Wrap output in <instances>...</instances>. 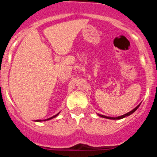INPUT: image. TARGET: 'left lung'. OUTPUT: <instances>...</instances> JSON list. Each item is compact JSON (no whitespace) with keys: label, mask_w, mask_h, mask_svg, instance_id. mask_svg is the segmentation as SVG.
Segmentation results:
<instances>
[{"label":"left lung","mask_w":157,"mask_h":157,"mask_svg":"<svg viewBox=\"0 0 157 157\" xmlns=\"http://www.w3.org/2000/svg\"><path fill=\"white\" fill-rule=\"evenodd\" d=\"M140 105H141V104H140ZM140 105H138V106L136 107L135 109H133L132 111H130V112H129L128 113H127V114H125V115H123V116H119V117H108V116H103V115H100V116H101V117H103V118H106V119H110V120H120V119H123V118L126 117V116H130V115H131V114H132V113H134V112H135V111L137 110V109H138V107L140 106Z\"/></svg>","instance_id":"left-lung-1"}]
</instances>
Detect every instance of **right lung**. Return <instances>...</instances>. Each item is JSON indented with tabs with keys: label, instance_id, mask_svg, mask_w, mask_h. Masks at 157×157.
Returning a JSON list of instances; mask_svg holds the SVG:
<instances>
[{
	"label": "right lung",
	"instance_id": "obj_1",
	"mask_svg": "<svg viewBox=\"0 0 157 157\" xmlns=\"http://www.w3.org/2000/svg\"><path fill=\"white\" fill-rule=\"evenodd\" d=\"M58 114H59V113H58ZM58 114H56V116H52V117H51V118H48V119H47V120H51V119H52V118H54V117H56V116H58ZM45 120H44V121H45ZM37 122H39V121H41V120H37Z\"/></svg>",
	"mask_w": 157,
	"mask_h": 157
}]
</instances>
